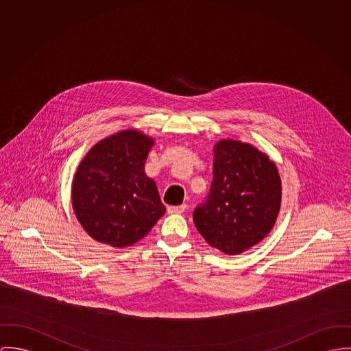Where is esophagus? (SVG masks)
<instances>
[{
    "label": "esophagus",
    "mask_w": 351,
    "mask_h": 351,
    "mask_svg": "<svg viewBox=\"0 0 351 351\" xmlns=\"http://www.w3.org/2000/svg\"><path fill=\"white\" fill-rule=\"evenodd\" d=\"M168 213L169 214H182L187 210V204H180V206H168Z\"/></svg>",
    "instance_id": "esophagus-1"
}]
</instances>
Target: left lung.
Segmentation results:
<instances>
[{
    "instance_id": "obj_1",
    "label": "left lung",
    "mask_w": 351,
    "mask_h": 351,
    "mask_svg": "<svg viewBox=\"0 0 351 351\" xmlns=\"http://www.w3.org/2000/svg\"><path fill=\"white\" fill-rule=\"evenodd\" d=\"M210 193L194 210L197 232L233 256L272 230L281 203V180L269 157L249 144L222 140L214 149Z\"/></svg>"
}]
</instances>
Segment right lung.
Returning a JSON list of instances; mask_svg holds the SVG:
<instances>
[{
  "instance_id": "add662e5",
  "label": "right lung",
  "mask_w": 351,
  "mask_h": 351,
  "mask_svg": "<svg viewBox=\"0 0 351 351\" xmlns=\"http://www.w3.org/2000/svg\"><path fill=\"white\" fill-rule=\"evenodd\" d=\"M152 138L123 130L97 145L79 164L73 206L80 225L94 239L125 247L151 232L165 207L144 164Z\"/></svg>"
}]
</instances>
